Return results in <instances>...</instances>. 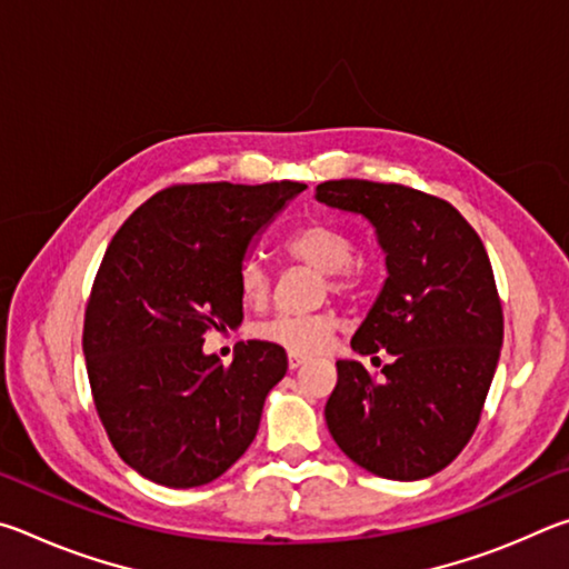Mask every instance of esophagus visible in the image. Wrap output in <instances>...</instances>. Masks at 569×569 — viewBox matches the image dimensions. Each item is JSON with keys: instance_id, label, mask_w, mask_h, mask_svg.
<instances>
[{"instance_id": "34e87169", "label": "esophagus", "mask_w": 569, "mask_h": 569, "mask_svg": "<svg viewBox=\"0 0 569 569\" xmlns=\"http://www.w3.org/2000/svg\"><path fill=\"white\" fill-rule=\"evenodd\" d=\"M301 363H306L303 353H288V369H298Z\"/></svg>"}]
</instances>
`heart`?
Wrapping results in <instances>:
<instances>
[{
  "mask_svg": "<svg viewBox=\"0 0 569 569\" xmlns=\"http://www.w3.org/2000/svg\"><path fill=\"white\" fill-rule=\"evenodd\" d=\"M288 253L298 261L319 268L321 273H329V286L336 296H351L361 283V271L351 263L353 240L343 233L339 226L313 220L291 233L286 240ZM240 293L248 303H263L271 293V273L263 258L248 256L238 273ZM261 341L276 343L291 353H316L326 349L331 341L333 321L321 313H288L281 311L271 319L261 321L253 329Z\"/></svg>",
  "mask_w": 569,
  "mask_h": 569,
  "instance_id": "obj_1",
  "label": "heart"
}]
</instances>
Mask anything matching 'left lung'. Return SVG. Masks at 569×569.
Returning <instances> with one entry per match:
<instances>
[{"mask_svg": "<svg viewBox=\"0 0 569 569\" xmlns=\"http://www.w3.org/2000/svg\"><path fill=\"white\" fill-rule=\"evenodd\" d=\"M316 200L361 216L387 266L351 349L387 351L377 383L361 361H336L326 423L346 457L377 477L437 475L475 435L492 387L505 319L492 263L455 206L407 186L329 180Z\"/></svg>", "mask_w": 569, "mask_h": 569, "instance_id": "left-lung-1", "label": "left lung"}]
</instances>
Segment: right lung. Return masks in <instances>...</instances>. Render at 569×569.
Wrapping results in <instances>:
<instances>
[{"mask_svg":"<svg viewBox=\"0 0 569 569\" xmlns=\"http://www.w3.org/2000/svg\"><path fill=\"white\" fill-rule=\"evenodd\" d=\"M303 182H200L152 196L104 250L84 311L82 351L112 447L138 475L203 487L246 455L268 391L286 377L281 346L240 341L223 366L210 329L243 321L240 266Z\"/></svg>","mask_w":569,"mask_h":569,"instance_id":"1","label":"right lung"}]
</instances>
